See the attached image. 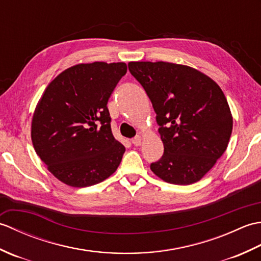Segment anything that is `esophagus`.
Returning <instances> with one entry per match:
<instances>
[{
  "mask_svg": "<svg viewBox=\"0 0 261 261\" xmlns=\"http://www.w3.org/2000/svg\"><path fill=\"white\" fill-rule=\"evenodd\" d=\"M141 141H142V139H141L140 136H137V137L134 138V139H132V143H134V145H135L136 147L140 146V145H141Z\"/></svg>",
  "mask_w": 261,
  "mask_h": 261,
  "instance_id": "1",
  "label": "esophagus"
}]
</instances>
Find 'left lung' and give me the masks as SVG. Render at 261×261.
<instances>
[{"label": "left lung", "instance_id": "obj_1", "mask_svg": "<svg viewBox=\"0 0 261 261\" xmlns=\"http://www.w3.org/2000/svg\"><path fill=\"white\" fill-rule=\"evenodd\" d=\"M131 75L150 98L164 154L152 173L176 185L196 182L226 150L232 114L220 86L190 66L131 62Z\"/></svg>", "mask_w": 261, "mask_h": 261}]
</instances>
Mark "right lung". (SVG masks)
Wrapping results in <instances>:
<instances>
[{
    "instance_id": "add662e5",
    "label": "right lung",
    "mask_w": 261,
    "mask_h": 261,
    "mask_svg": "<svg viewBox=\"0 0 261 261\" xmlns=\"http://www.w3.org/2000/svg\"><path fill=\"white\" fill-rule=\"evenodd\" d=\"M125 73L124 63L75 65L60 73L39 99L32 145L64 184L95 185L119 167L125 148L112 135L108 102Z\"/></svg>"
}]
</instances>
